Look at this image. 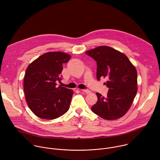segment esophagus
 Wrapping results in <instances>:
<instances>
[{
	"instance_id": "obj_1",
	"label": "esophagus",
	"mask_w": 160,
	"mask_h": 160,
	"mask_svg": "<svg viewBox=\"0 0 160 160\" xmlns=\"http://www.w3.org/2000/svg\"><path fill=\"white\" fill-rule=\"evenodd\" d=\"M82 91L83 92H84L85 93H90L91 92L90 91V90H87V89H83V90H82Z\"/></svg>"
}]
</instances>
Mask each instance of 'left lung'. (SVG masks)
<instances>
[{"instance_id":"left-lung-1","label":"left lung","mask_w":160,"mask_h":160,"mask_svg":"<svg viewBox=\"0 0 160 160\" xmlns=\"http://www.w3.org/2000/svg\"><path fill=\"white\" fill-rule=\"evenodd\" d=\"M86 54L97 65V78L107 77L105 84L109 88L105 98L97 93V102L92 111L105 120H116L130 109L137 93V72L128 58L123 53L108 46H100Z\"/></svg>"}]
</instances>
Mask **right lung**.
<instances>
[{"mask_svg":"<svg viewBox=\"0 0 160 160\" xmlns=\"http://www.w3.org/2000/svg\"><path fill=\"white\" fill-rule=\"evenodd\" d=\"M70 55L60 52L45 53L27 67L23 78L27 103L38 117L53 120L64 115L69 109L73 92L65 87H56L62 80L63 64Z\"/></svg>","mask_w":160,"mask_h":160,"instance_id":"right-lung-1","label":"right lung"}]
</instances>
